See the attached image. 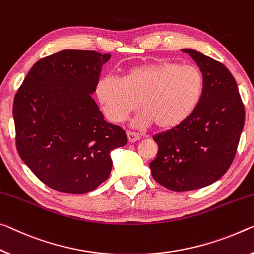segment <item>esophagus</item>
Returning <instances> with one entry per match:
<instances>
[{"mask_svg": "<svg viewBox=\"0 0 254 254\" xmlns=\"http://www.w3.org/2000/svg\"><path fill=\"white\" fill-rule=\"evenodd\" d=\"M127 138H128V142L129 143H134L136 140H138L140 137L138 134H136V132H132V131H127Z\"/></svg>", "mask_w": 254, "mask_h": 254, "instance_id": "1", "label": "esophagus"}]
</instances>
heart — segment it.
<instances>
[{"instance_id": "heart-1", "label": "heart", "mask_w": 254, "mask_h": 254, "mask_svg": "<svg viewBox=\"0 0 254 254\" xmlns=\"http://www.w3.org/2000/svg\"><path fill=\"white\" fill-rule=\"evenodd\" d=\"M203 91L200 71L176 62H147L128 70L124 79L103 76L95 94L103 115L111 123H122L139 105L135 127L155 123L159 128H173L194 111Z\"/></svg>"}]
</instances>
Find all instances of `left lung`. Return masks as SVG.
I'll list each match as a JSON object with an SVG mask.
<instances>
[{
	"label": "left lung",
	"mask_w": 254,
	"mask_h": 254,
	"mask_svg": "<svg viewBox=\"0 0 254 254\" xmlns=\"http://www.w3.org/2000/svg\"><path fill=\"white\" fill-rule=\"evenodd\" d=\"M182 51L200 68L203 91L189 118L153 136L159 151L150 163L155 182L175 192L203 189L224 176L235 158L245 122L231 71L196 50Z\"/></svg>",
	"instance_id": "left-lung-1"
}]
</instances>
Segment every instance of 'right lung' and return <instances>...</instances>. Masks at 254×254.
<instances>
[{"mask_svg": "<svg viewBox=\"0 0 254 254\" xmlns=\"http://www.w3.org/2000/svg\"><path fill=\"white\" fill-rule=\"evenodd\" d=\"M110 54L62 50L35 64L13 101L15 145L41 182L64 193L91 192L107 181L123 128L104 120L92 95Z\"/></svg>", "mask_w": 254, "mask_h": 254, "instance_id": "right-lung-1", "label": "right lung"}]
</instances>
